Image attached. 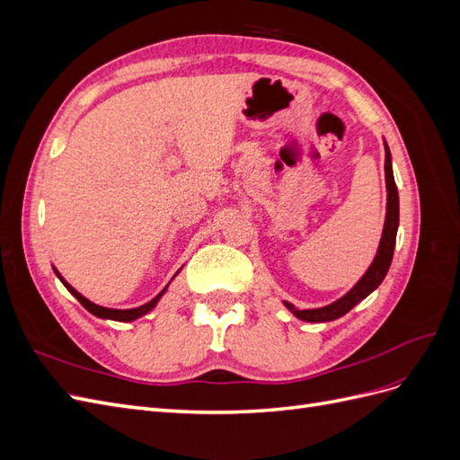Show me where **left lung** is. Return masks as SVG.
Instances as JSON below:
<instances>
[{
    "label": "left lung",
    "instance_id": "obj_1",
    "mask_svg": "<svg viewBox=\"0 0 460 460\" xmlns=\"http://www.w3.org/2000/svg\"><path fill=\"white\" fill-rule=\"evenodd\" d=\"M384 147H385V166H384V169H385V184H387V213H385V225H384V234H382V240H380L378 253H376L367 274L360 278V280L357 282V286L349 291V294L343 296L336 303L328 305V307L299 311L291 303H286V307L291 313H294L297 318L305 320V323H328V320H336V318L347 314L358 301H363L365 297H368L372 291L382 284V280L389 270V264H392V259H394L397 226H399V193H397L394 171H392V153H389V147H387L385 142H384Z\"/></svg>",
    "mask_w": 460,
    "mask_h": 460
}]
</instances>
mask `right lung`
Segmentation results:
<instances>
[{
  "mask_svg": "<svg viewBox=\"0 0 460 460\" xmlns=\"http://www.w3.org/2000/svg\"><path fill=\"white\" fill-rule=\"evenodd\" d=\"M55 274L59 276V272L55 270ZM61 278V276H59ZM61 282L65 284V288L71 291V294L80 301V305L82 307H84L86 311H90L92 314H95V316H100V318H111V320H119V323H128V320H134V318H137V316H142V314H146V313H149L153 307H155L157 305V301L161 299V296L164 294L166 291V288L164 289H161V294L159 296H155L153 297L149 303H146V305H142V307H136V309H107V307H100V305H95V303H92V301H88L84 296H80L78 291L73 288V286H68L63 278H61Z\"/></svg>",
  "mask_w": 460,
  "mask_h": 460,
  "instance_id": "add662e5",
  "label": "right lung"
}]
</instances>
